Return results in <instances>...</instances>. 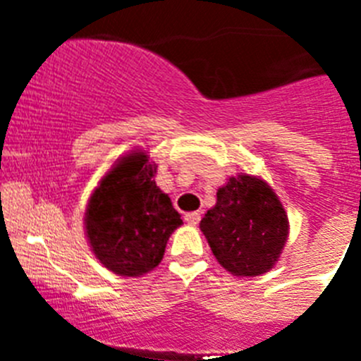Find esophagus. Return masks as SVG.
Returning <instances> with one entry per match:
<instances>
[{
	"label": "esophagus",
	"mask_w": 361,
	"mask_h": 361,
	"mask_svg": "<svg viewBox=\"0 0 361 361\" xmlns=\"http://www.w3.org/2000/svg\"><path fill=\"white\" fill-rule=\"evenodd\" d=\"M185 221H187L188 225H197L199 221H201V214H199V213H187V214H185Z\"/></svg>",
	"instance_id": "1"
}]
</instances>
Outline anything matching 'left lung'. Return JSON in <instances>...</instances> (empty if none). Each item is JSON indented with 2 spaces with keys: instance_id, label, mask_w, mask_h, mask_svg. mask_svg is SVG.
<instances>
[{
  "instance_id": "obj_1",
  "label": "left lung",
  "mask_w": 361,
  "mask_h": 361,
  "mask_svg": "<svg viewBox=\"0 0 361 361\" xmlns=\"http://www.w3.org/2000/svg\"><path fill=\"white\" fill-rule=\"evenodd\" d=\"M201 231L221 267L234 276H260L281 255L288 216L264 180L239 174L216 192V204L204 214Z\"/></svg>"
}]
</instances>
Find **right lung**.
Wrapping results in <instances>:
<instances>
[{
    "label": "right lung",
    "instance_id": "right-lung-1",
    "mask_svg": "<svg viewBox=\"0 0 361 361\" xmlns=\"http://www.w3.org/2000/svg\"><path fill=\"white\" fill-rule=\"evenodd\" d=\"M154 174L143 152L127 155L101 180L87 206L90 248L118 276L136 278L157 267L169 235L183 224Z\"/></svg>",
    "mask_w": 361,
    "mask_h": 361
}]
</instances>
